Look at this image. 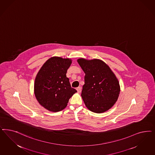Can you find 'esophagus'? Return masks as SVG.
<instances>
[{
  "instance_id": "1",
  "label": "esophagus",
  "mask_w": 155,
  "mask_h": 155,
  "mask_svg": "<svg viewBox=\"0 0 155 155\" xmlns=\"http://www.w3.org/2000/svg\"><path fill=\"white\" fill-rule=\"evenodd\" d=\"M76 90H77V91H78V93H80V92H81V87H78V88H76Z\"/></svg>"
}]
</instances>
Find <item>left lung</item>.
Segmentation results:
<instances>
[{"instance_id": "8db88e82", "label": "left lung", "mask_w": 155, "mask_h": 155, "mask_svg": "<svg viewBox=\"0 0 155 155\" xmlns=\"http://www.w3.org/2000/svg\"><path fill=\"white\" fill-rule=\"evenodd\" d=\"M78 62L85 73L81 96L88 110L97 114L111 108L118 99L119 81L110 67L98 59H78Z\"/></svg>"}]
</instances>
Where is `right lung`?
<instances>
[{
	"label": "right lung",
	"mask_w": 155,
	"mask_h": 155,
	"mask_svg": "<svg viewBox=\"0 0 155 155\" xmlns=\"http://www.w3.org/2000/svg\"><path fill=\"white\" fill-rule=\"evenodd\" d=\"M71 63L69 58L52 57L45 61L36 76L35 97L46 110L54 112L64 110L70 98L77 92L71 87L66 76Z\"/></svg>",
	"instance_id": "right-lung-1"
}]
</instances>
